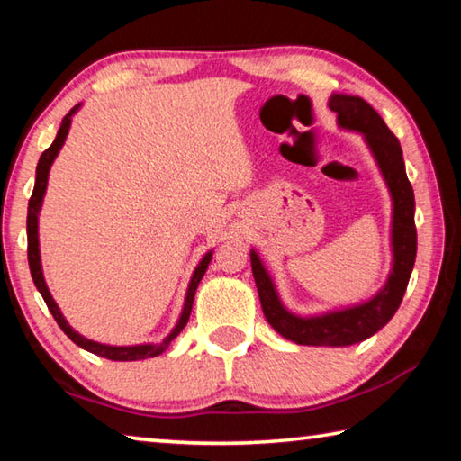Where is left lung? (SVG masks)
I'll return each instance as SVG.
<instances>
[{
  "mask_svg": "<svg viewBox=\"0 0 461 461\" xmlns=\"http://www.w3.org/2000/svg\"><path fill=\"white\" fill-rule=\"evenodd\" d=\"M331 112L338 113V123L346 130L362 131L366 142L376 158L382 176L393 194V272L382 291L362 305L333 311L319 317H299L286 311L280 303L276 288L272 285L267 268L262 267L258 254H249L252 272L262 311L267 321L299 346H352L368 339L382 330L399 309L407 291L412 267L417 256V228H415V194L407 178L399 138L388 130L376 109L362 97L333 93L330 99Z\"/></svg>",
  "mask_w": 461,
  "mask_h": 461,
  "instance_id": "8db88e82",
  "label": "left lung"
}]
</instances>
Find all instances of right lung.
Listing matches in <instances>:
<instances>
[{"mask_svg":"<svg viewBox=\"0 0 461 461\" xmlns=\"http://www.w3.org/2000/svg\"><path fill=\"white\" fill-rule=\"evenodd\" d=\"M79 109V105H75L71 112H68L65 118H62V123L59 128V134L54 138V142L46 148L42 152L41 160H38V167H36V183H34V191H32V197H30L28 203V220H26V230H28V264H30V272H32V280L38 291H41L42 299L46 303V307L54 317V321L59 323V327L62 331H65L71 341H75L77 346L87 349V352L101 356V357H107V360H115V362H134V360H146V357H154L165 352V349L170 346V341H173L178 333L183 331V327L189 321V315H191V309H193V299H194V291H197V286L201 283L203 275H205L207 270V264L212 262V252L205 254V258L199 262V267L194 268V275L191 278V285H189V291H186V299H185V307H183V313L181 319H178V323L173 331H170L165 339L160 343H144V346H105V343H97V341H91L87 338H83V335L77 333L71 325L67 323V319L62 317V313L57 307V303L50 296L49 286L44 283V276H42V267H41V249H38V212H41V205H42V199H44V193H46V183H49V170L52 160L57 158L59 150L65 144V138L68 134V128H71V118L73 113Z\"/></svg>","mask_w":461,"mask_h":461,"instance_id":"obj_1","label":"right lung"}]
</instances>
